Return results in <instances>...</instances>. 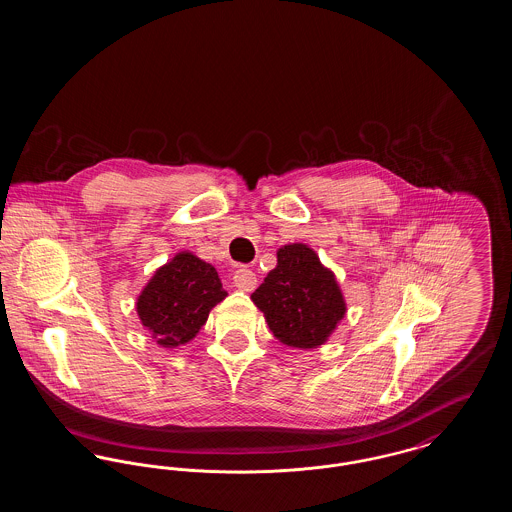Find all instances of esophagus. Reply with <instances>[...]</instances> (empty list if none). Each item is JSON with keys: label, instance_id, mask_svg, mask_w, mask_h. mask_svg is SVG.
Wrapping results in <instances>:
<instances>
[{"label": "esophagus", "instance_id": "34e87169", "mask_svg": "<svg viewBox=\"0 0 512 512\" xmlns=\"http://www.w3.org/2000/svg\"><path fill=\"white\" fill-rule=\"evenodd\" d=\"M234 286L242 292H253L257 286V274L249 268H238L234 272Z\"/></svg>", "mask_w": 512, "mask_h": 512}]
</instances>
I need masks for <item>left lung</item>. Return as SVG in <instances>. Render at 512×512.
<instances>
[{
  "instance_id": "1",
  "label": "left lung",
  "mask_w": 512,
  "mask_h": 512,
  "mask_svg": "<svg viewBox=\"0 0 512 512\" xmlns=\"http://www.w3.org/2000/svg\"><path fill=\"white\" fill-rule=\"evenodd\" d=\"M251 299L265 313L274 338L299 349L322 345L345 315L334 274L303 244L278 251V265Z\"/></svg>"
}]
</instances>
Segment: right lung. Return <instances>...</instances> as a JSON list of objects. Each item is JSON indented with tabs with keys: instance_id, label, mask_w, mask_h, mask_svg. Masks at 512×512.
I'll return each mask as SVG.
<instances>
[{
	"instance_id": "obj_1",
	"label": "right lung",
	"mask_w": 512,
	"mask_h": 512,
	"mask_svg": "<svg viewBox=\"0 0 512 512\" xmlns=\"http://www.w3.org/2000/svg\"><path fill=\"white\" fill-rule=\"evenodd\" d=\"M226 297L213 265L178 253L159 268L138 297V315L159 345L176 347L195 338L209 311Z\"/></svg>"
}]
</instances>
